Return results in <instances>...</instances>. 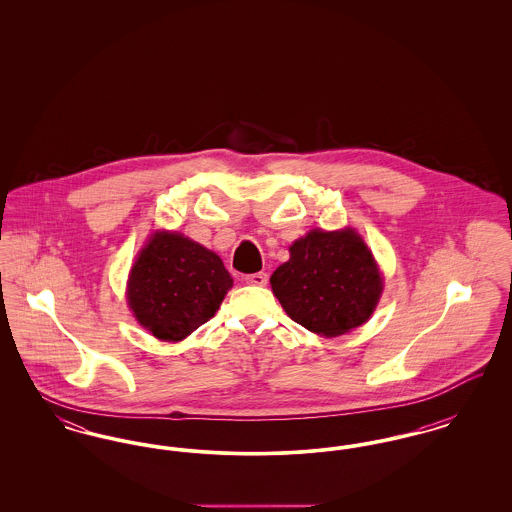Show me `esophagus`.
I'll use <instances>...</instances> for the list:
<instances>
[{"label":"esophagus","instance_id":"esophagus-1","mask_svg":"<svg viewBox=\"0 0 512 512\" xmlns=\"http://www.w3.org/2000/svg\"><path fill=\"white\" fill-rule=\"evenodd\" d=\"M267 282V272H255V274L245 276V284H249V286H267Z\"/></svg>","mask_w":512,"mask_h":512}]
</instances>
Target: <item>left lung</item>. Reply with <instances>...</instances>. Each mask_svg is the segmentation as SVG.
Segmentation results:
<instances>
[{
  "label": "left lung",
  "mask_w": 512,
  "mask_h": 512,
  "mask_svg": "<svg viewBox=\"0 0 512 512\" xmlns=\"http://www.w3.org/2000/svg\"><path fill=\"white\" fill-rule=\"evenodd\" d=\"M270 286L288 317L318 336L334 338L365 324L384 280L353 228H317L290 245V261L274 270Z\"/></svg>",
  "instance_id": "left-lung-1"
}]
</instances>
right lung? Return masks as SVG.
Masks as SVG:
<instances>
[{
    "label": "right lung",
    "mask_w": 512,
    "mask_h": 512,
    "mask_svg": "<svg viewBox=\"0 0 512 512\" xmlns=\"http://www.w3.org/2000/svg\"><path fill=\"white\" fill-rule=\"evenodd\" d=\"M232 276L219 255L178 232H155L128 276V307L157 340L180 341L215 317Z\"/></svg>",
    "instance_id": "right-lung-1"
}]
</instances>
